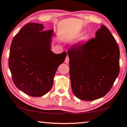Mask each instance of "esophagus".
Returning a JSON list of instances; mask_svg holds the SVG:
<instances>
[{
    "mask_svg": "<svg viewBox=\"0 0 127 127\" xmlns=\"http://www.w3.org/2000/svg\"><path fill=\"white\" fill-rule=\"evenodd\" d=\"M69 57H68V56H67V57H66L65 59V63H67V64L69 63Z\"/></svg>",
    "mask_w": 127,
    "mask_h": 127,
    "instance_id": "esophagus-1",
    "label": "esophagus"
}]
</instances>
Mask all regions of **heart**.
<instances>
[{"instance_id":"heart-1","label":"heart","mask_w":127,"mask_h":127,"mask_svg":"<svg viewBox=\"0 0 127 127\" xmlns=\"http://www.w3.org/2000/svg\"><path fill=\"white\" fill-rule=\"evenodd\" d=\"M88 37V35H85L84 36H83L82 37V38L79 39V40H78L77 41V43H82L83 42H84V41L86 40L87 39Z\"/></svg>"}]
</instances>
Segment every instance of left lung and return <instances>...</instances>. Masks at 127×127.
<instances>
[{"label":"left lung","mask_w":127,"mask_h":127,"mask_svg":"<svg viewBox=\"0 0 127 127\" xmlns=\"http://www.w3.org/2000/svg\"><path fill=\"white\" fill-rule=\"evenodd\" d=\"M68 55L71 88L76 97L92 101L110 91L119 74L120 51L107 27L101 26L95 38L85 44L73 45Z\"/></svg>","instance_id":"obj_1"}]
</instances>
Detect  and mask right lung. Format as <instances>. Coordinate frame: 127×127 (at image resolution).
I'll use <instances>...</instances> for the list:
<instances>
[{"label":"right lung","mask_w":127,"mask_h":127,"mask_svg":"<svg viewBox=\"0 0 127 127\" xmlns=\"http://www.w3.org/2000/svg\"><path fill=\"white\" fill-rule=\"evenodd\" d=\"M42 24H26L15 36L10 46L8 66L15 86L33 97L50 91L59 66L67 56L51 50L53 30L43 31Z\"/></svg>","instance_id":"add662e5"}]
</instances>
